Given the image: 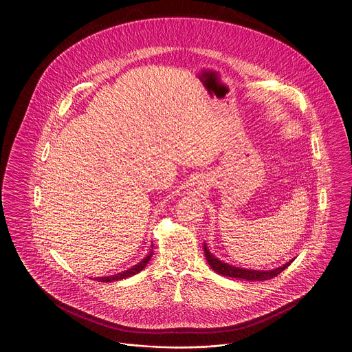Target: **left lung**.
Returning a JSON list of instances; mask_svg holds the SVG:
<instances>
[{
  "mask_svg": "<svg viewBox=\"0 0 352 352\" xmlns=\"http://www.w3.org/2000/svg\"><path fill=\"white\" fill-rule=\"evenodd\" d=\"M204 250H205V256H206V260L209 263V265L212 267L213 271H216L217 273L222 274V276H228V277H234V278H243V280H252V281H264V280H270L276 277L277 274H280L281 272L284 271L287 267L291 265V263L294 260H291L289 263L284 264L283 267L280 268H276L273 271H250V270H243V268H237V267H233V265H229V264H225L223 261H219L217 257H214L206 243H204Z\"/></svg>",
  "mask_w": 352,
  "mask_h": 352,
  "instance_id": "1",
  "label": "left lung"
}]
</instances>
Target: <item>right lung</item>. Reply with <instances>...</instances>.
Wrapping results in <instances>:
<instances>
[{"instance_id": "obj_1", "label": "right lung", "mask_w": 352, "mask_h": 352, "mask_svg": "<svg viewBox=\"0 0 352 352\" xmlns=\"http://www.w3.org/2000/svg\"><path fill=\"white\" fill-rule=\"evenodd\" d=\"M153 254H154V252L153 250H150L148 252V254L140 261V263H138L136 265H134L133 268H130L129 271L122 272V273H118V274H115V276H107V277H98L96 280L98 281H103V283H109V281H118V280H123V278H127V277H130V276H134L136 273H139V272L142 271L146 265H147V263L151 260V257H153Z\"/></svg>"}]
</instances>
